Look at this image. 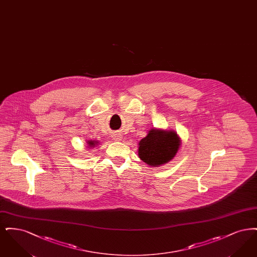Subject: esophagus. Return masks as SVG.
<instances>
[{
    "label": "esophagus",
    "instance_id": "esophagus-1",
    "mask_svg": "<svg viewBox=\"0 0 257 257\" xmlns=\"http://www.w3.org/2000/svg\"><path fill=\"white\" fill-rule=\"evenodd\" d=\"M111 137H112V139H113L114 141H116V142H119V141L122 140L121 135L118 134V133H113V134L111 135Z\"/></svg>",
    "mask_w": 257,
    "mask_h": 257
}]
</instances>
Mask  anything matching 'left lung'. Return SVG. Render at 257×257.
Segmentation results:
<instances>
[{"label":"left lung","instance_id":"left-lung-1","mask_svg":"<svg viewBox=\"0 0 257 257\" xmlns=\"http://www.w3.org/2000/svg\"><path fill=\"white\" fill-rule=\"evenodd\" d=\"M180 137L173 130L152 128L138 146V154L149 167H161L173 159L181 146Z\"/></svg>","mask_w":257,"mask_h":257}]
</instances>
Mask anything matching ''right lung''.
<instances>
[{"instance_id":"right-lung-1","label":"right lung","mask_w":257,"mask_h":257,"mask_svg":"<svg viewBox=\"0 0 257 257\" xmlns=\"http://www.w3.org/2000/svg\"><path fill=\"white\" fill-rule=\"evenodd\" d=\"M87 148H93V147H97L99 146V142L97 141H87Z\"/></svg>"}]
</instances>
